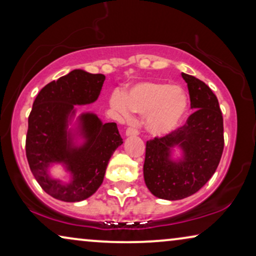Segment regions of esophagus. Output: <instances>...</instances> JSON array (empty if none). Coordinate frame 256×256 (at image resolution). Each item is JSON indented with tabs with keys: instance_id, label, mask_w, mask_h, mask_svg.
Wrapping results in <instances>:
<instances>
[{
	"instance_id": "34e87169",
	"label": "esophagus",
	"mask_w": 256,
	"mask_h": 256,
	"mask_svg": "<svg viewBox=\"0 0 256 256\" xmlns=\"http://www.w3.org/2000/svg\"><path fill=\"white\" fill-rule=\"evenodd\" d=\"M138 134V129L136 127H128L126 130V135L127 136H135Z\"/></svg>"
}]
</instances>
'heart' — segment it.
<instances>
[{
    "instance_id": "1",
    "label": "heart",
    "mask_w": 256,
    "mask_h": 256,
    "mask_svg": "<svg viewBox=\"0 0 256 256\" xmlns=\"http://www.w3.org/2000/svg\"><path fill=\"white\" fill-rule=\"evenodd\" d=\"M110 102L124 116L130 112L146 114V129L157 136L174 130L188 110V96L183 88L150 80L135 84L124 96L114 93Z\"/></svg>"
}]
</instances>
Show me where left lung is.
<instances>
[{"mask_svg":"<svg viewBox=\"0 0 256 256\" xmlns=\"http://www.w3.org/2000/svg\"><path fill=\"white\" fill-rule=\"evenodd\" d=\"M194 110L186 122L169 134L146 143L143 174L146 188L156 197L178 200L200 190L216 172L224 150V120L218 99L204 82L182 73ZM180 145L186 158L168 160L170 148Z\"/></svg>","mask_w":256,"mask_h":256,"instance_id":"1","label":"left lung"}]
</instances>
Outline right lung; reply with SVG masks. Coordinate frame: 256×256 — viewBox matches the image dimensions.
<instances>
[{
  "mask_svg": "<svg viewBox=\"0 0 256 256\" xmlns=\"http://www.w3.org/2000/svg\"><path fill=\"white\" fill-rule=\"evenodd\" d=\"M106 76L74 70L40 90L28 118L26 154L30 170L40 188L62 202L88 198L102 184L106 168L115 149L124 143L115 122L102 124L94 114L82 116L86 143L72 148L66 132L73 104L94 102ZM62 162L74 174L68 186L51 180L47 168Z\"/></svg>",
  "mask_w": 256,
  "mask_h": 256,
  "instance_id": "right-lung-1",
  "label": "right lung"
}]
</instances>
